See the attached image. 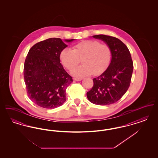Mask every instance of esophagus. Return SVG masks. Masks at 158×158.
<instances>
[{"mask_svg": "<svg viewBox=\"0 0 158 158\" xmlns=\"http://www.w3.org/2000/svg\"><path fill=\"white\" fill-rule=\"evenodd\" d=\"M73 79L76 81H80L82 80V78H80V77H73Z\"/></svg>", "mask_w": 158, "mask_h": 158, "instance_id": "esophagus-1", "label": "esophagus"}]
</instances>
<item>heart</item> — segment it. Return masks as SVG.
Returning a JSON list of instances; mask_svg holds the SVG:
<instances>
[{"label":"heart","mask_w":158,"mask_h":158,"mask_svg":"<svg viewBox=\"0 0 158 158\" xmlns=\"http://www.w3.org/2000/svg\"><path fill=\"white\" fill-rule=\"evenodd\" d=\"M112 57L110 46L101 44L97 40H85L70 48H64L60 54L63 66L72 71L80 63L82 65L75 69L73 75L83 77L93 74L97 76L102 73L108 67Z\"/></svg>","instance_id":"obj_1"}]
</instances>
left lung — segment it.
Wrapping results in <instances>:
<instances>
[{"label":"left lung","mask_w":158,"mask_h":158,"mask_svg":"<svg viewBox=\"0 0 158 158\" xmlns=\"http://www.w3.org/2000/svg\"><path fill=\"white\" fill-rule=\"evenodd\" d=\"M92 37L102 40L110 46L112 58L105 72L93 79L94 85L87 92V98L94 104L110 105L120 99L128 90L133 63L127 47L117 38L102 34Z\"/></svg>","instance_id":"left-lung-1"}]
</instances>
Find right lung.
I'll list each match as a JSON object with an SVG mask.
<instances>
[{"mask_svg":"<svg viewBox=\"0 0 158 158\" xmlns=\"http://www.w3.org/2000/svg\"><path fill=\"white\" fill-rule=\"evenodd\" d=\"M66 47L60 38H51L33 45L27 56L23 77L27 95L41 108H55L66 101V90L73 82L60 63V53Z\"/></svg>","mask_w":158,"mask_h":158,"instance_id":"right-lung-1","label":"right lung"}]
</instances>
